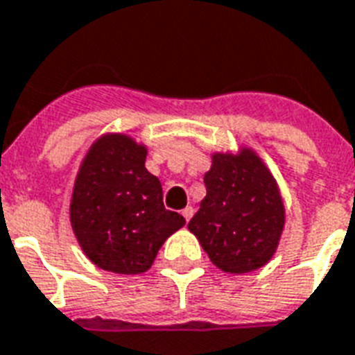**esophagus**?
<instances>
[{
	"label": "esophagus",
	"instance_id": "34e87169",
	"mask_svg": "<svg viewBox=\"0 0 355 355\" xmlns=\"http://www.w3.org/2000/svg\"><path fill=\"white\" fill-rule=\"evenodd\" d=\"M182 216L186 218V222H190V218L193 216V207H186L184 211H182Z\"/></svg>",
	"mask_w": 355,
	"mask_h": 355
}]
</instances>
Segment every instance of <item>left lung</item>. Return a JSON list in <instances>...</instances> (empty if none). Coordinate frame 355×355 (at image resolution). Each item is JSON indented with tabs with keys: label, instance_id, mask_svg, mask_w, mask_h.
<instances>
[{
	"label": "left lung",
	"instance_id": "1",
	"mask_svg": "<svg viewBox=\"0 0 355 355\" xmlns=\"http://www.w3.org/2000/svg\"><path fill=\"white\" fill-rule=\"evenodd\" d=\"M207 196L188 230L218 269L231 275L269 263L286 224L280 188L263 159L246 146L214 152L205 173Z\"/></svg>",
	"mask_w": 355,
	"mask_h": 355
}]
</instances>
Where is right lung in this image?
Returning a JSON list of instances; mask_svg holds the SVG:
<instances>
[{"label":"right lung","mask_w":355,"mask_h":355,"mask_svg":"<svg viewBox=\"0 0 355 355\" xmlns=\"http://www.w3.org/2000/svg\"><path fill=\"white\" fill-rule=\"evenodd\" d=\"M146 152L125 133H103L78 167L71 227L86 258L103 271H148L162 244L186 224L164 207L162 182L144 167Z\"/></svg>","instance_id":"add662e5"}]
</instances>
